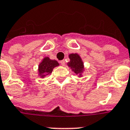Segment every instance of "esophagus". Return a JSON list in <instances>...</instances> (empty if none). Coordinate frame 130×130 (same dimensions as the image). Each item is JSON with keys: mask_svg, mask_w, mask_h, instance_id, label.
<instances>
[{"mask_svg": "<svg viewBox=\"0 0 130 130\" xmlns=\"http://www.w3.org/2000/svg\"><path fill=\"white\" fill-rule=\"evenodd\" d=\"M60 63H61V65H62V66H64V65H65V60H62V61H60Z\"/></svg>", "mask_w": 130, "mask_h": 130, "instance_id": "1", "label": "esophagus"}]
</instances>
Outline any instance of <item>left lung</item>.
<instances>
[{"mask_svg":"<svg viewBox=\"0 0 130 130\" xmlns=\"http://www.w3.org/2000/svg\"><path fill=\"white\" fill-rule=\"evenodd\" d=\"M70 61L67 63V65L72 69V71H74L76 74L82 75V73L84 71V63L82 61L81 57L76 53L70 54L69 55Z\"/></svg>","mask_w":130,"mask_h":130,"instance_id":"left-lung-1","label":"left lung"}]
</instances>
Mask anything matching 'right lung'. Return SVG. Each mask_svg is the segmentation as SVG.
Here are the masks:
<instances>
[{
    "label": "right lung",
    "instance_id": "right-lung-1",
    "mask_svg": "<svg viewBox=\"0 0 130 130\" xmlns=\"http://www.w3.org/2000/svg\"><path fill=\"white\" fill-rule=\"evenodd\" d=\"M59 65V63L55 60H51L49 57H44L38 66V73L41 77H45L52 73L53 69Z\"/></svg>",
    "mask_w": 130,
    "mask_h": 130
}]
</instances>
